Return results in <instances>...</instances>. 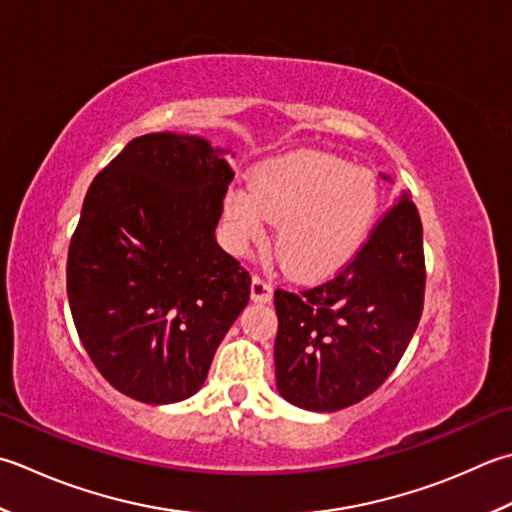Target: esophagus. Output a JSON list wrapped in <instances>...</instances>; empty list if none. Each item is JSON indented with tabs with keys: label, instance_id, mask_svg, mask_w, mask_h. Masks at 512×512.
<instances>
[{
	"label": "esophagus",
	"instance_id": "esophagus-1",
	"mask_svg": "<svg viewBox=\"0 0 512 512\" xmlns=\"http://www.w3.org/2000/svg\"><path fill=\"white\" fill-rule=\"evenodd\" d=\"M250 297H253V302L257 304H268L270 299H273V286H270L266 279L255 275L253 282H250Z\"/></svg>",
	"mask_w": 512,
	"mask_h": 512
}]
</instances>
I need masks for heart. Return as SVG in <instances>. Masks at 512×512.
I'll use <instances>...</instances> for the list:
<instances>
[{
    "label": "heart",
    "mask_w": 512,
    "mask_h": 512,
    "mask_svg": "<svg viewBox=\"0 0 512 512\" xmlns=\"http://www.w3.org/2000/svg\"><path fill=\"white\" fill-rule=\"evenodd\" d=\"M377 202L368 170L322 153H295L257 166L250 188H230L224 222L237 250L264 242L268 222H279L275 246L290 275L322 279L353 262Z\"/></svg>",
    "instance_id": "1"
}]
</instances>
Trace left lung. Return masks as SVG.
<instances>
[{
	"mask_svg": "<svg viewBox=\"0 0 512 512\" xmlns=\"http://www.w3.org/2000/svg\"><path fill=\"white\" fill-rule=\"evenodd\" d=\"M424 288L422 219L404 190L337 277L297 293L275 290L279 395L335 413L375 393L415 335Z\"/></svg>",
	"mask_w": 512,
	"mask_h": 512,
	"instance_id": "1",
	"label": "left lung"
}]
</instances>
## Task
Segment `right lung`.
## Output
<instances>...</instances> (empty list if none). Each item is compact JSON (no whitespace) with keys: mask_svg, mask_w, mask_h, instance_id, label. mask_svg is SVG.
Listing matches in <instances>:
<instances>
[{"mask_svg":"<svg viewBox=\"0 0 512 512\" xmlns=\"http://www.w3.org/2000/svg\"><path fill=\"white\" fill-rule=\"evenodd\" d=\"M226 153L199 135H142L86 193L70 313L99 373L137 402L195 395L250 299V275L215 239L235 177Z\"/></svg>","mask_w":512,"mask_h":512,"instance_id":"obj_1","label":"right lung"}]
</instances>
